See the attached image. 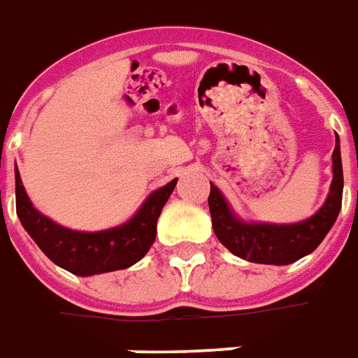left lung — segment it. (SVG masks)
I'll use <instances>...</instances> for the list:
<instances>
[{
	"instance_id": "obj_1",
	"label": "left lung",
	"mask_w": 358,
	"mask_h": 358,
	"mask_svg": "<svg viewBox=\"0 0 358 358\" xmlns=\"http://www.w3.org/2000/svg\"><path fill=\"white\" fill-rule=\"evenodd\" d=\"M331 158H334V181L329 187L328 199L313 217L299 224L273 225L241 222L233 215L217 187L210 183L208 206H210L212 227L217 239L235 256L256 264L283 266L310 255L328 235L341 210L343 167L339 154V138H336V148Z\"/></svg>"
}]
</instances>
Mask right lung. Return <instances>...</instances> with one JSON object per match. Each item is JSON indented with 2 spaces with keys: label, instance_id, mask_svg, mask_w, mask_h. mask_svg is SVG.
Here are the masks:
<instances>
[{
  "label": "right lung",
  "instance_id": "obj_1",
  "mask_svg": "<svg viewBox=\"0 0 358 358\" xmlns=\"http://www.w3.org/2000/svg\"><path fill=\"white\" fill-rule=\"evenodd\" d=\"M175 185L177 179L152 192L127 224L106 231L85 233L62 227L40 214L22 187L19 169H15L17 215L22 227L53 264L62 266L63 270L75 275L115 272L133 266L150 250L156 239V224L162 208L166 206Z\"/></svg>",
  "mask_w": 358,
  "mask_h": 358
}]
</instances>
